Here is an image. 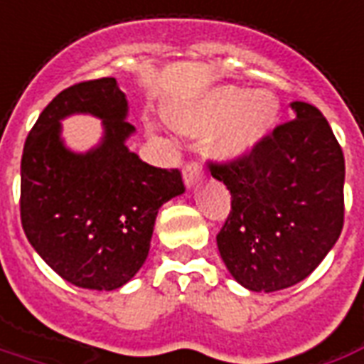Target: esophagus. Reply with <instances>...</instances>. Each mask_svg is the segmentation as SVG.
<instances>
[{
  "label": "esophagus",
  "mask_w": 364,
  "mask_h": 364,
  "mask_svg": "<svg viewBox=\"0 0 364 364\" xmlns=\"http://www.w3.org/2000/svg\"><path fill=\"white\" fill-rule=\"evenodd\" d=\"M182 178H184L186 188H193L201 178H203V168L200 163H190L186 164L184 171H182Z\"/></svg>",
  "instance_id": "esophagus-1"
}]
</instances>
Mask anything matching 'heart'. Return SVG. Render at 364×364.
<instances>
[{"label":"heart","instance_id":"b5f03b06","mask_svg":"<svg viewBox=\"0 0 364 364\" xmlns=\"http://www.w3.org/2000/svg\"><path fill=\"white\" fill-rule=\"evenodd\" d=\"M176 132L192 137L211 135L209 151L219 161H242L267 139L279 120V102L269 91L219 85L166 108Z\"/></svg>","mask_w":364,"mask_h":364}]
</instances>
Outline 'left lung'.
Returning <instances> with one entry per match:
<instances>
[{"label":"left lung","instance_id":"8db88e82","mask_svg":"<svg viewBox=\"0 0 364 364\" xmlns=\"http://www.w3.org/2000/svg\"><path fill=\"white\" fill-rule=\"evenodd\" d=\"M291 108L294 120L252 155L209 166L232 198L217 248L230 275L254 293L306 279L343 229V151L316 106L294 100Z\"/></svg>","mask_w":364,"mask_h":364}]
</instances>
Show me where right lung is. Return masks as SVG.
Returning a JSON list of instances; mask_svg holds the SVG:
<instances>
[{"label": "right lung", "mask_w": 364, "mask_h": 364, "mask_svg": "<svg viewBox=\"0 0 364 364\" xmlns=\"http://www.w3.org/2000/svg\"><path fill=\"white\" fill-rule=\"evenodd\" d=\"M127 98L114 77L77 83L42 110L21 159V223L36 254L71 285L114 291L149 254L159 209L184 193L180 171L143 163L126 141ZM98 117L101 141L89 151L65 145L61 120Z\"/></svg>", "instance_id": "1"}]
</instances>
